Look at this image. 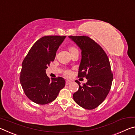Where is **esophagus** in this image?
<instances>
[{
  "mask_svg": "<svg viewBox=\"0 0 135 135\" xmlns=\"http://www.w3.org/2000/svg\"><path fill=\"white\" fill-rule=\"evenodd\" d=\"M70 83H71V81H69V80L66 81V85H69V84H70Z\"/></svg>",
  "mask_w": 135,
  "mask_h": 135,
  "instance_id": "1",
  "label": "esophagus"
}]
</instances>
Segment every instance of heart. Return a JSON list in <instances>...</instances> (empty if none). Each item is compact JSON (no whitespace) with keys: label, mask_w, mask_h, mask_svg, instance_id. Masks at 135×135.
Returning a JSON list of instances; mask_svg holds the SVG:
<instances>
[{"label":"heart","mask_w":135,"mask_h":135,"mask_svg":"<svg viewBox=\"0 0 135 135\" xmlns=\"http://www.w3.org/2000/svg\"><path fill=\"white\" fill-rule=\"evenodd\" d=\"M75 50H77V49L75 47H70L69 48L70 53L72 52V51H75ZM71 74H72V72L69 70H66L65 72H64V75H65L67 77H69L71 75Z\"/></svg>","instance_id":"heart-1"}]
</instances>
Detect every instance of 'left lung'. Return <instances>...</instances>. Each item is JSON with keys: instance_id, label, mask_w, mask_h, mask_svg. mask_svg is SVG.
I'll list each match as a JSON object with an SVG mask.
<instances>
[{"instance_id": "left-lung-1", "label": "left lung", "mask_w": 135, "mask_h": 135, "mask_svg": "<svg viewBox=\"0 0 135 135\" xmlns=\"http://www.w3.org/2000/svg\"><path fill=\"white\" fill-rule=\"evenodd\" d=\"M81 50L79 78L85 77L87 82L81 85L73 94L74 101L86 109H93L103 102L111 89L113 75L109 59L98 44L86 36H69Z\"/></svg>"}]
</instances>
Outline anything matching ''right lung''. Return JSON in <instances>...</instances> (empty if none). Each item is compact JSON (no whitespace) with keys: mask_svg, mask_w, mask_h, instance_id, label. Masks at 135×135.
Here are the masks:
<instances>
[{"mask_svg":"<svg viewBox=\"0 0 135 135\" xmlns=\"http://www.w3.org/2000/svg\"><path fill=\"white\" fill-rule=\"evenodd\" d=\"M66 36H45L35 42L22 63L20 81L27 98L39 105L57 98L65 86L62 77L50 79L46 69L54 60L56 52Z\"/></svg>","mask_w":135,"mask_h":135,"instance_id":"right-lung-1","label":"right lung"}]
</instances>
